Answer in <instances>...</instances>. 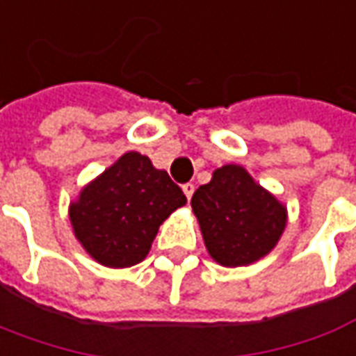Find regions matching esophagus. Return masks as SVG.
Segmentation results:
<instances>
[{
	"instance_id": "1",
	"label": "esophagus",
	"mask_w": 356,
	"mask_h": 356,
	"mask_svg": "<svg viewBox=\"0 0 356 356\" xmlns=\"http://www.w3.org/2000/svg\"><path fill=\"white\" fill-rule=\"evenodd\" d=\"M182 190L184 193H186V197H188V200H192L193 192H195V186H193V184H184Z\"/></svg>"
}]
</instances>
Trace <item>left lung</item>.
<instances>
[{"label": "left lung", "instance_id": "obj_1", "mask_svg": "<svg viewBox=\"0 0 356 356\" xmlns=\"http://www.w3.org/2000/svg\"><path fill=\"white\" fill-rule=\"evenodd\" d=\"M209 256L225 267L250 266L275 248L286 227V205L240 164H225L192 197Z\"/></svg>", "mask_w": 356, "mask_h": 356}]
</instances>
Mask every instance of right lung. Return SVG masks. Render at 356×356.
Instances as JSON below:
<instances>
[{
  "label": "right lung",
  "instance_id": "add662e5",
  "mask_svg": "<svg viewBox=\"0 0 356 356\" xmlns=\"http://www.w3.org/2000/svg\"><path fill=\"white\" fill-rule=\"evenodd\" d=\"M182 205L186 195L166 170L154 168L145 154L127 151L81 188L70 203V220L95 261L122 269L145 259L159 227Z\"/></svg>",
  "mask_w": 356,
  "mask_h": 356
}]
</instances>
